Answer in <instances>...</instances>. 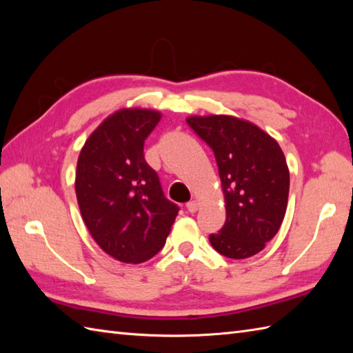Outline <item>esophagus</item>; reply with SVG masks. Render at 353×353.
Returning a JSON list of instances; mask_svg holds the SVG:
<instances>
[{"label":"esophagus","instance_id":"34e87169","mask_svg":"<svg viewBox=\"0 0 353 353\" xmlns=\"http://www.w3.org/2000/svg\"><path fill=\"white\" fill-rule=\"evenodd\" d=\"M186 209H188L190 212H196L199 209V203L196 200H191V201H188V203H186Z\"/></svg>","mask_w":353,"mask_h":353}]
</instances>
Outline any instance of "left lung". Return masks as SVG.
<instances>
[{
  "mask_svg": "<svg viewBox=\"0 0 353 353\" xmlns=\"http://www.w3.org/2000/svg\"><path fill=\"white\" fill-rule=\"evenodd\" d=\"M186 123L212 148L226 203L224 226L209 241L223 256L250 258L277 234L287 211L290 171L282 148L243 118L194 115Z\"/></svg>",
  "mask_w": 353,
  "mask_h": 353,
  "instance_id": "1",
  "label": "left lung"
}]
</instances>
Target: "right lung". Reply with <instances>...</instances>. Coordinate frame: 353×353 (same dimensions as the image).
<instances>
[{
    "label": "right lung",
    "mask_w": 353,
    "mask_h": 353,
    "mask_svg": "<svg viewBox=\"0 0 353 353\" xmlns=\"http://www.w3.org/2000/svg\"><path fill=\"white\" fill-rule=\"evenodd\" d=\"M161 118L153 109H119L89 134L79 154L81 219L103 252L125 264L153 258L179 211L144 159V141Z\"/></svg>",
    "instance_id": "1"
}]
</instances>
